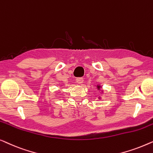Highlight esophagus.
I'll return each mask as SVG.
<instances>
[{"label":"esophagus","mask_w":153,"mask_h":153,"mask_svg":"<svg viewBox=\"0 0 153 153\" xmlns=\"http://www.w3.org/2000/svg\"><path fill=\"white\" fill-rule=\"evenodd\" d=\"M84 82V79L83 78H82V77H77V78H76V82L77 84H82Z\"/></svg>","instance_id":"obj_1"}]
</instances>
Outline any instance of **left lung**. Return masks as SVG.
Masks as SVG:
<instances>
[{"mask_svg": "<svg viewBox=\"0 0 153 153\" xmlns=\"http://www.w3.org/2000/svg\"><path fill=\"white\" fill-rule=\"evenodd\" d=\"M97 87H98V89H100V86H98Z\"/></svg>", "mask_w": 153, "mask_h": 153, "instance_id": "left-lung-1", "label": "left lung"}]
</instances>
